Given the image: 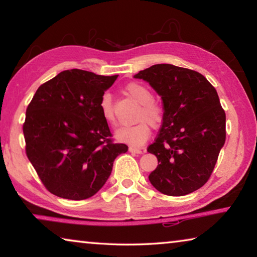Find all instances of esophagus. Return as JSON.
<instances>
[{
	"instance_id": "1",
	"label": "esophagus",
	"mask_w": 257,
	"mask_h": 257,
	"mask_svg": "<svg viewBox=\"0 0 257 257\" xmlns=\"http://www.w3.org/2000/svg\"><path fill=\"white\" fill-rule=\"evenodd\" d=\"M129 152H130V153H134V154H141L142 150L137 149V147H134V146H129Z\"/></svg>"
}]
</instances>
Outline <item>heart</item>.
Returning <instances> with one entry per match:
<instances>
[{"mask_svg":"<svg viewBox=\"0 0 257 257\" xmlns=\"http://www.w3.org/2000/svg\"><path fill=\"white\" fill-rule=\"evenodd\" d=\"M124 93L130 98L139 103L135 121L137 123L128 127H121L115 132L116 141L125 143L132 146H142L151 136V125L159 128L164 120V108L153 99V93L146 85L138 81H132L124 86ZM98 110L102 119L107 124L114 125L116 118L113 107L112 96L108 93H104L98 103Z\"/></svg>","mask_w":257,"mask_h":257,"instance_id":"heart-1","label":"heart"}]
</instances>
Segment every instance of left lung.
Masks as SVG:
<instances>
[{
	"mask_svg": "<svg viewBox=\"0 0 257 257\" xmlns=\"http://www.w3.org/2000/svg\"><path fill=\"white\" fill-rule=\"evenodd\" d=\"M161 95L164 120L147 152L159 163L149 179L162 194L184 196L210 179L225 142V112L214 87L202 73L172 64L139 71Z\"/></svg>",
	"mask_w": 257,
	"mask_h": 257,
	"instance_id": "obj_1",
	"label": "left lung"
}]
</instances>
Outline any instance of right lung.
I'll use <instances>...</instances> for the list:
<instances>
[{"label": "right lung", "mask_w": 257, "mask_h": 257, "mask_svg": "<svg viewBox=\"0 0 257 257\" xmlns=\"http://www.w3.org/2000/svg\"><path fill=\"white\" fill-rule=\"evenodd\" d=\"M115 76L72 69L38 87L23 125L26 154L45 188L56 196L92 197L128 146L114 143L98 103Z\"/></svg>", "instance_id": "1"}]
</instances>
